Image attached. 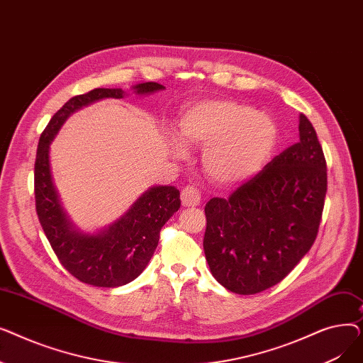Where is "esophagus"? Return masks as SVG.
<instances>
[{
  "label": "esophagus",
  "mask_w": 363,
  "mask_h": 363,
  "mask_svg": "<svg viewBox=\"0 0 363 363\" xmlns=\"http://www.w3.org/2000/svg\"><path fill=\"white\" fill-rule=\"evenodd\" d=\"M181 201L184 207H196L201 201V194L194 186H185L181 193Z\"/></svg>",
  "instance_id": "esophagus-1"
}]
</instances>
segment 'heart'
<instances>
[{
    "instance_id": "obj_1",
    "label": "heart",
    "mask_w": 363,
    "mask_h": 363,
    "mask_svg": "<svg viewBox=\"0 0 363 363\" xmlns=\"http://www.w3.org/2000/svg\"><path fill=\"white\" fill-rule=\"evenodd\" d=\"M179 137L172 138L175 156L188 145L204 147L201 163L213 184L230 188L255 177L272 155L278 126L268 113L230 99H206L189 106L179 122Z\"/></svg>"
}]
</instances>
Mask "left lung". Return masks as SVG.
Wrapping results in <instances>:
<instances>
[{"mask_svg":"<svg viewBox=\"0 0 363 363\" xmlns=\"http://www.w3.org/2000/svg\"><path fill=\"white\" fill-rule=\"evenodd\" d=\"M300 141L228 199L204 207L206 260L216 281L237 294L274 287L306 255L318 235L327 194V162L309 119Z\"/></svg>","mask_w":363,"mask_h":363,"instance_id":"1","label":"left lung"}]
</instances>
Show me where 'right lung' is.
<instances>
[{
  "instance_id": "right-lung-1",
  "label": "right lung",
  "mask_w": 363,
  "mask_h": 363,
  "mask_svg": "<svg viewBox=\"0 0 363 363\" xmlns=\"http://www.w3.org/2000/svg\"><path fill=\"white\" fill-rule=\"evenodd\" d=\"M132 89L143 95L164 86L145 82ZM125 95L126 91L121 88H95L72 97L41 133L35 160L36 213L55 256L74 278L106 289L121 287L145 269L159 244L162 226L181 207L179 189L172 185L152 186L106 230L97 234L82 233L67 218L52 184L50 144L73 111L94 101L123 99Z\"/></svg>"
}]
</instances>
